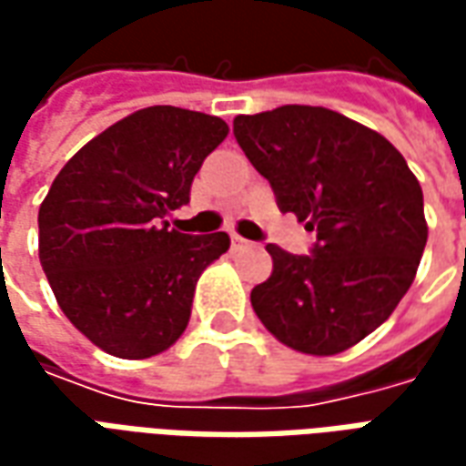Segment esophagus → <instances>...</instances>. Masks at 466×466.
<instances>
[{
    "label": "esophagus",
    "mask_w": 466,
    "mask_h": 466,
    "mask_svg": "<svg viewBox=\"0 0 466 466\" xmlns=\"http://www.w3.org/2000/svg\"><path fill=\"white\" fill-rule=\"evenodd\" d=\"M232 247L234 249H242V247H249V242L244 237H239V234H232Z\"/></svg>",
    "instance_id": "1"
}]
</instances>
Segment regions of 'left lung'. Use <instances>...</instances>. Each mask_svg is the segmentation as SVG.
<instances>
[{"mask_svg":"<svg viewBox=\"0 0 466 466\" xmlns=\"http://www.w3.org/2000/svg\"><path fill=\"white\" fill-rule=\"evenodd\" d=\"M234 137L277 207L317 232L312 254L267 244L272 274L252 289L254 312L297 351L350 350L414 282L427 244L417 177L381 134L324 106L239 115Z\"/></svg>","mask_w":466,"mask_h":466,"instance_id":"left-lung-1","label":"left lung"}]
</instances>
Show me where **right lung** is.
Segmentation results:
<instances>
[{
  "mask_svg": "<svg viewBox=\"0 0 466 466\" xmlns=\"http://www.w3.org/2000/svg\"><path fill=\"white\" fill-rule=\"evenodd\" d=\"M229 134L219 116L147 106L62 167L39 207V262L66 319L106 354L147 360L187 329L199 274L227 232L182 234L167 214Z\"/></svg>",
  "mask_w": 466,
  "mask_h": 466,
  "instance_id": "1",
  "label": "right lung"
}]
</instances>
